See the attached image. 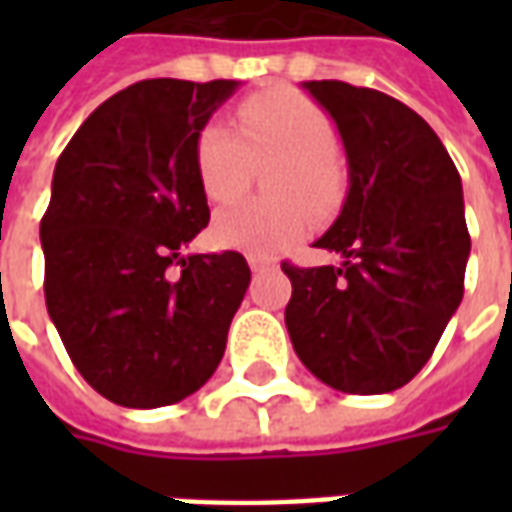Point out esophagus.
I'll list each match as a JSON object with an SVG mask.
<instances>
[{"label":"esophagus","mask_w":512,"mask_h":512,"mask_svg":"<svg viewBox=\"0 0 512 512\" xmlns=\"http://www.w3.org/2000/svg\"><path fill=\"white\" fill-rule=\"evenodd\" d=\"M246 260H249V268H252V271H263V268L274 266V260H271V257L249 255V257H246Z\"/></svg>","instance_id":"1"}]
</instances>
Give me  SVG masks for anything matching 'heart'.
<instances>
[{
	"label": "heart",
	"instance_id": "b5f03b06",
	"mask_svg": "<svg viewBox=\"0 0 512 512\" xmlns=\"http://www.w3.org/2000/svg\"><path fill=\"white\" fill-rule=\"evenodd\" d=\"M238 133L208 123L197 136L194 164L205 197L216 205L238 200L255 167L274 164L266 189L277 202L227 208L211 235L222 249L271 257L310 230L304 201L315 213H329L343 197V167L334 156L340 136L321 106L290 87H268L241 101Z\"/></svg>",
	"mask_w": 512,
	"mask_h": 512
}]
</instances>
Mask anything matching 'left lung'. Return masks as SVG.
Segmentation results:
<instances>
[{"instance_id": "1", "label": "left lung", "mask_w": 512, "mask_h": 512, "mask_svg": "<svg viewBox=\"0 0 512 512\" xmlns=\"http://www.w3.org/2000/svg\"><path fill=\"white\" fill-rule=\"evenodd\" d=\"M343 136L351 189L315 241L340 266L282 263L290 343L323 384L381 395L425 367L463 299L472 238L447 147L397 98L348 82H304Z\"/></svg>"}]
</instances>
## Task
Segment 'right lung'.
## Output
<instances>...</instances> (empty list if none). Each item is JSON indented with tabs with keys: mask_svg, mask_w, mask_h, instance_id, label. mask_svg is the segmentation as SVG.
Instances as JSON below:
<instances>
[{
	"mask_svg": "<svg viewBox=\"0 0 512 512\" xmlns=\"http://www.w3.org/2000/svg\"><path fill=\"white\" fill-rule=\"evenodd\" d=\"M235 87L136 82L57 158L40 219L46 307L76 370L117 406L178 403L222 362L252 274L238 252L183 257L180 246L211 219L194 145Z\"/></svg>",
	"mask_w": 512,
	"mask_h": 512,
	"instance_id": "1",
	"label": "right lung"
}]
</instances>
